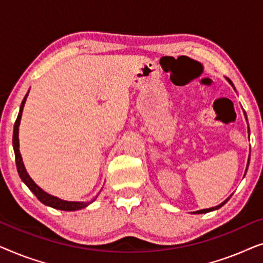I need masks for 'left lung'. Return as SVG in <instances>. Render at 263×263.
I'll return each mask as SVG.
<instances>
[{
	"label": "left lung",
	"mask_w": 263,
	"mask_h": 263,
	"mask_svg": "<svg viewBox=\"0 0 263 263\" xmlns=\"http://www.w3.org/2000/svg\"><path fill=\"white\" fill-rule=\"evenodd\" d=\"M228 81L230 82V84L232 85V87L235 88V86H233V84H232V82H231V80H230V79H228ZM249 133H250V132H249ZM249 160H250V157H249ZM249 160H248V164H249ZM247 170H248V165H247ZM247 170H246V172H247ZM228 200H229V199H228ZM228 200H225L224 202L220 203V204H218V206H215V207H212V208H206V210H201V211H196L195 213H196V214H201V213H208V212H212V211H215V210H218V208H220V207L222 206V204H225L226 202H228Z\"/></svg>",
	"instance_id": "left-lung-1"
}]
</instances>
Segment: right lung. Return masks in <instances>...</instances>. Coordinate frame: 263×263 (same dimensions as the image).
I'll return each instance as SVG.
<instances>
[{"mask_svg":"<svg viewBox=\"0 0 263 263\" xmlns=\"http://www.w3.org/2000/svg\"><path fill=\"white\" fill-rule=\"evenodd\" d=\"M27 96H28V92L27 95L25 96V98L23 99V103H21L20 105V111H19V115H17V118L15 121V124H14V130H13V148H14V153H15L16 168H17V172H19L21 181L28 186V189H30L35 196H37V199L41 201L42 203L46 204V206H50L61 211H78V210H81V208L87 207L89 203H92L93 201L97 199V197H95L92 201H89V202H74V201L61 200L59 197L50 195V194L45 193L42 188H39V186L33 182V179L30 177V175L27 174L26 168H25V165L23 163V158H21V154L19 151V125H20L21 115H23V109L25 106V102H26Z\"/></svg>","mask_w":263,"mask_h":263,"instance_id":"1","label":"right lung"}]
</instances>
